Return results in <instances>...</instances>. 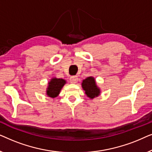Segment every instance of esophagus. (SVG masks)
<instances>
[{"label": "esophagus", "mask_w": 152, "mask_h": 152, "mask_svg": "<svg viewBox=\"0 0 152 152\" xmlns=\"http://www.w3.org/2000/svg\"><path fill=\"white\" fill-rule=\"evenodd\" d=\"M70 82L72 84H76L78 82V77L77 76H72L70 78Z\"/></svg>", "instance_id": "34e87169"}]
</instances>
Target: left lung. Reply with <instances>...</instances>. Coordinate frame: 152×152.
<instances>
[{
    "mask_svg": "<svg viewBox=\"0 0 152 152\" xmlns=\"http://www.w3.org/2000/svg\"><path fill=\"white\" fill-rule=\"evenodd\" d=\"M82 87L83 90L85 91L86 96L91 99L98 97L100 95V88L97 86L96 81L92 76L88 77L85 80H83Z\"/></svg>",
    "mask_w": 152,
    "mask_h": 152,
    "instance_id": "8db88e82",
    "label": "left lung"
}]
</instances>
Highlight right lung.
<instances>
[{
	"label": "right lung",
	"instance_id": "obj_1",
	"mask_svg": "<svg viewBox=\"0 0 152 152\" xmlns=\"http://www.w3.org/2000/svg\"><path fill=\"white\" fill-rule=\"evenodd\" d=\"M66 84V81L64 79L53 77L48 82L45 94L48 97L55 98L59 95L61 90L64 85Z\"/></svg>",
	"mask_w": 152,
	"mask_h": 152
}]
</instances>
